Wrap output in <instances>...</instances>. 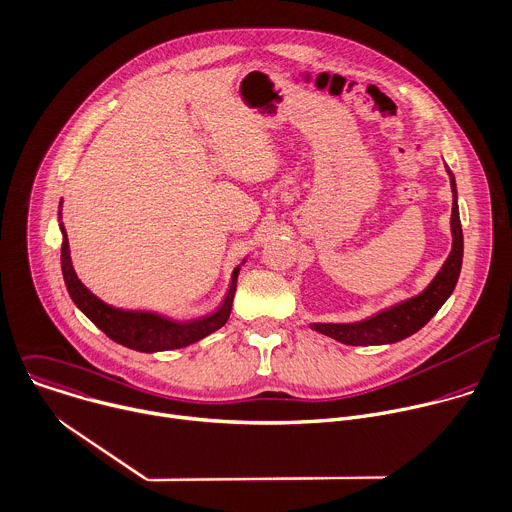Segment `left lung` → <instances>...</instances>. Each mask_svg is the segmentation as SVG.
I'll return each mask as SVG.
<instances>
[{"instance_id": "8db88e82", "label": "left lung", "mask_w": 512, "mask_h": 512, "mask_svg": "<svg viewBox=\"0 0 512 512\" xmlns=\"http://www.w3.org/2000/svg\"><path fill=\"white\" fill-rule=\"evenodd\" d=\"M450 173V171H448ZM452 183V252L448 260L444 262L442 270L436 274L432 284L418 296L405 300L401 304L391 306V309L351 325H311L315 331L337 339L345 345H387L397 343L405 337L418 333L438 311L440 306L448 300L452 294L460 268H462V252H464V238H462V226H460V214H458V203H456V183L454 175L450 173Z\"/></svg>"}]
</instances>
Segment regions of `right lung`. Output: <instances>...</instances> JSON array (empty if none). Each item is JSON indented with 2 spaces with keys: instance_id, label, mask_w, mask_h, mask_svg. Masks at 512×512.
Returning <instances> with one entry per match:
<instances>
[{
  "instance_id": "right-lung-1",
  "label": "right lung",
  "mask_w": 512,
  "mask_h": 512,
  "mask_svg": "<svg viewBox=\"0 0 512 512\" xmlns=\"http://www.w3.org/2000/svg\"><path fill=\"white\" fill-rule=\"evenodd\" d=\"M62 230V274L64 282L68 288L70 298L78 309L102 331L109 339H113L119 345H125L135 351L143 353H155V351H169V349H179L187 347L203 337H208L210 333L218 331L220 327L226 325L230 311H232V300L236 292V280H238V270L232 274V284L226 300L222 302L220 309L199 321L191 323H173L169 319H163L153 313H133V311H119L113 309V306L105 304L100 298H96L76 276L72 262H70V248H68V236L64 226L60 224Z\"/></svg>"
}]
</instances>
